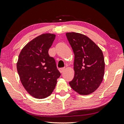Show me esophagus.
Returning <instances> with one entry per match:
<instances>
[{"instance_id":"1","label":"esophagus","mask_w":124,"mask_h":124,"mask_svg":"<svg viewBox=\"0 0 124 124\" xmlns=\"http://www.w3.org/2000/svg\"><path fill=\"white\" fill-rule=\"evenodd\" d=\"M65 68H61V69H59V71H60V72L61 73H63L64 72V70H65Z\"/></svg>"}]
</instances>
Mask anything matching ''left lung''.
I'll return each instance as SVG.
<instances>
[{
	"label": "left lung",
	"instance_id": "obj_1",
	"mask_svg": "<svg viewBox=\"0 0 124 124\" xmlns=\"http://www.w3.org/2000/svg\"><path fill=\"white\" fill-rule=\"evenodd\" d=\"M66 35L75 55V76L69 85L81 95L93 93L101 83L104 75L103 52L86 35L73 32H67Z\"/></svg>",
	"mask_w": 124,
	"mask_h": 124
}]
</instances>
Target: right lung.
<instances>
[{
  "mask_svg": "<svg viewBox=\"0 0 124 124\" xmlns=\"http://www.w3.org/2000/svg\"><path fill=\"white\" fill-rule=\"evenodd\" d=\"M55 38L53 34L39 35L28 42L18 56L17 69L21 83L37 99L51 95L61 76L55 59L48 54Z\"/></svg>",
  "mask_w": 124,
  "mask_h": 124,
  "instance_id": "obj_1",
  "label": "right lung"
}]
</instances>
